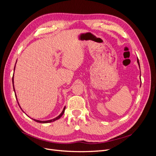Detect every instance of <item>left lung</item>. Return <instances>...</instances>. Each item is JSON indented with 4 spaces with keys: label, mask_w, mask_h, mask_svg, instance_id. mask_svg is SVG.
Listing matches in <instances>:
<instances>
[{
    "label": "left lung",
    "mask_w": 156,
    "mask_h": 156,
    "mask_svg": "<svg viewBox=\"0 0 156 156\" xmlns=\"http://www.w3.org/2000/svg\"><path fill=\"white\" fill-rule=\"evenodd\" d=\"M137 62H138L139 66V67H140V64H139V59H138V58H137Z\"/></svg>",
    "instance_id": "1"
}]
</instances>
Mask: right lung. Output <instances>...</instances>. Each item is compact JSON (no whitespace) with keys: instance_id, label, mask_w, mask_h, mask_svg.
Wrapping results in <instances>:
<instances>
[{"instance_id":"obj_1","label":"right lung","mask_w":156,"mask_h":156,"mask_svg":"<svg viewBox=\"0 0 156 156\" xmlns=\"http://www.w3.org/2000/svg\"><path fill=\"white\" fill-rule=\"evenodd\" d=\"M16 67V66H15ZM15 67H14V69H15ZM12 83H13V90H14V92H15V89H14V87H13V78H12ZM15 96H16V98H17V97H16V94H15ZM18 103V102H17ZM18 105H19V103H18ZM20 108H21V107H20ZM65 108H66V107L64 108V109H63V111H62V112H61V114L58 116H57V117H56L55 119H52V120H47V121H41V120H35V119H33L34 120V121H36V122H38V123H49V122H54V121H55V120H58V119H59L62 116V115H63V114L64 113V111H65Z\"/></svg>"}]
</instances>
